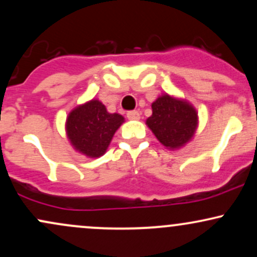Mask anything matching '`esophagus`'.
<instances>
[{"label": "esophagus", "mask_w": 257, "mask_h": 257, "mask_svg": "<svg viewBox=\"0 0 257 257\" xmlns=\"http://www.w3.org/2000/svg\"><path fill=\"white\" fill-rule=\"evenodd\" d=\"M126 117H128V119L138 120V119H140V112H139V111H128V112H126Z\"/></svg>", "instance_id": "esophagus-1"}]
</instances>
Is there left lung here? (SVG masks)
Instances as JSON below:
<instances>
[{
	"mask_svg": "<svg viewBox=\"0 0 257 257\" xmlns=\"http://www.w3.org/2000/svg\"><path fill=\"white\" fill-rule=\"evenodd\" d=\"M159 143L178 150L193 138L198 126V113L186 100L163 94L152 102V116L146 119Z\"/></svg>",
	"mask_w": 257,
	"mask_h": 257,
	"instance_id": "1",
	"label": "left lung"
}]
</instances>
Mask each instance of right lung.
<instances>
[{"label":"right lung","mask_w":257,"mask_h":257,"mask_svg":"<svg viewBox=\"0 0 257 257\" xmlns=\"http://www.w3.org/2000/svg\"><path fill=\"white\" fill-rule=\"evenodd\" d=\"M123 122L124 117L110 113L101 101L93 99L70 112L65 128L76 151L87 157L98 158L106 152Z\"/></svg>","instance_id":"obj_1"}]
</instances>
